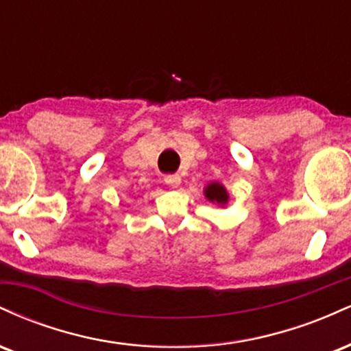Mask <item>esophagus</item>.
<instances>
[{"instance_id": "esophagus-1", "label": "esophagus", "mask_w": 351, "mask_h": 351, "mask_svg": "<svg viewBox=\"0 0 351 351\" xmlns=\"http://www.w3.org/2000/svg\"><path fill=\"white\" fill-rule=\"evenodd\" d=\"M165 183H167L168 186H171V188L180 186V183H181L180 175H167V176H165Z\"/></svg>"}]
</instances>
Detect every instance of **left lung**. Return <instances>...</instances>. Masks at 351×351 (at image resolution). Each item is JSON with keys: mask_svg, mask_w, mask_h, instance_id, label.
I'll list each match as a JSON object with an SVG mask.
<instances>
[{"mask_svg": "<svg viewBox=\"0 0 351 351\" xmlns=\"http://www.w3.org/2000/svg\"><path fill=\"white\" fill-rule=\"evenodd\" d=\"M204 193H206V198L209 201H213V203L216 201V203L224 204L228 201L226 189H224L223 184H219V183H211L206 189H204Z\"/></svg>", "mask_w": 351, "mask_h": 351, "instance_id": "obj_1", "label": "left lung"}]
</instances>
